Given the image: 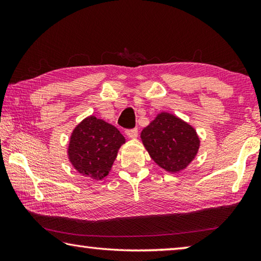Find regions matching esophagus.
<instances>
[{
    "instance_id": "esophagus-1",
    "label": "esophagus",
    "mask_w": 261,
    "mask_h": 261,
    "mask_svg": "<svg viewBox=\"0 0 261 261\" xmlns=\"http://www.w3.org/2000/svg\"><path fill=\"white\" fill-rule=\"evenodd\" d=\"M125 135L129 137V138H136L138 136V129H127L125 130Z\"/></svg>"
}]
</instances>
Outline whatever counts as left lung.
Wrapping results in <instances>:
<instances>
[{
  "mask_svg": "<svg viewBox=\"0 0 261 261\" xmlns=\"http://www.w3.org/2000/svg\"><path fill=\"white\" fill-rule=\"evenodd\" d=\"M141 139L153 160L170 173L184 169L199 148V138L193 127L166 113L158 115L141 131Z\"/></svg>",
  "mask_w": 261,
  "mask_h": 261,
  "instance_id": "1",
  "label": "left lung"
}]
</instances>
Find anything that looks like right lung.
Instances as JSON below:
<instances>
[{
	"label": "right lung",
	"mask_w": 261,
	"mask_h": 261,
	"mask_svg": "<svg viewBox=\"0 0 261 261\" xmlns=\"http://www.w3.org/2000/svg\"><path fill=\"white\" fill-rule=\"evenodd\" d=\"M124 141V137L112 124L94 116L87 117L71 135L70 161L81 174L102 179L108 175Z\"/></svg>",
	"instance_id": "obj_1"
}]
</instances>
